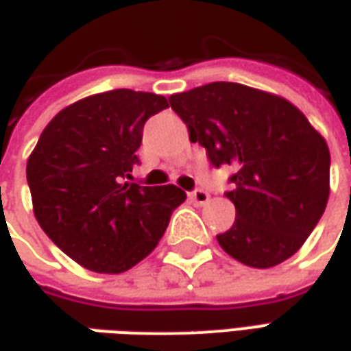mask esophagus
<instances>
[{
  "mask_svg": "<svg viewBox=\"0 0 351 351\" xmlns=\"http://www.w3.org/2000/svg\"><path fill=\"white\" fill-rule=\"evenodd\" d=\"M190 199L193 201V203H195V205H205V203H208L210 195H208L205 190H201V188H195L193 191H190Z\"/></svg>",
  "mask_w": 351,
  "mask_h": 351,
  "instance_id": "esophagus-1",
  "label": "esophagus"
}]
</instances>
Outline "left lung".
<instances>
[{
    "instance_id": "8db88e82",
    "label": "left lung",
    "mask_w": 351,
    "mask_h": 351,
    "mask_svg": "<svg viewBox=\"0 0 351 351\" xmlns=\"http://www.w3.org/2000/svg\"><path fill=\"white\" fill-rule=\"evenodd\" d=\"M169 103L213 167H235L226 197L237 214L216 235L221 248L256 269L291 258L329 199L325 138L289 101L237 82H210Z\"/></svg>"
}]
</instances>
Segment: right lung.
<instances>
[{
  "instance_id": "add662e5",
  "label": "right lung",
  "mask_w": 351,
  "mask_h": 351,
  "mask_svg": "<svg viewBox=\"0 0 351 351\" xmlns=\"http://www.w3.org/2000/svg\"><path fill=\"white\" fill-rule=\"evenodd\" d=\"M163 95L133 90L90 95L58 112L26 167L35 218L88 271L118 274L150 254L186 193L173 184L128 182Z\"/></svg>"
}]
</instances>
